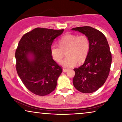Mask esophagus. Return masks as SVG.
Masks as SVG:
<instances>
[{"mask_svg": "<svg viewBox=\"0 0 122 122\" xmlns=\"http://www.w3.org/2000/svg\"><path fill=\"white\" fill-rule=\"evenodd\" d=\"M62 71H63V72H66L67 71H68V69H65V68H63V69H62Z\"/></svg>", "mask_w": 122, "mask_h": 122, "instance_id": "obj_1", "label": "esophagus"}]
</instances>
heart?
I'll return each instance as SVG.
<instances>
[{
    "label": "heart",
    "instance_id": "heart-1",
    "mask_svg": "<svg viewBox=\"0 0 122 122\" xmlns=\"http://www.w3.org/2000/svg\"><path fill=\"white\" fill-rule=\"evenodd\" d=\"M58 43L59 46L51 45L50 53L53 59L59 61L66 51L67 57L60 62V65L65 68L73 66L77 62L78 64L84 62L90 49V40L85 34L65 35L58 40Z\"/></svg>",
    "mask_w": 122,
    "mask_h": 122
}]
</instances>
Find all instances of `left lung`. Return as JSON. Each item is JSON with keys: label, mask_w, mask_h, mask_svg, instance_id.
I'll use <instances>...</instances> for the list:
<instances>
[{"label": "left lung", "mask_w": 122, "mask_h": 122, "mask_svg": "<svg viewBox=\"0 0 122 122\" xmlns=\"http://www.w3.org/2000/svg\"><path fill=\"white\" fill-rule=\"evenodd\" d=\"M87 36L90 40V49L84 63L75 68L73 84L82 93L97 91L104 84L110 73L112 55L106 37L101 31L90 26L73 28Z\"/></svg>", "instance_id": "left-lung-1"}]
</instances>
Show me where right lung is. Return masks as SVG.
<instances>
[{
	"mask_svg": "<svg viewBox=\"0 0 122 122\" xmlns=\"http://www.w3.org/2000/svg\"><path fill=\"white\" fill-rule=\"evenodd\" d=\"M63 31L37 27L19 41L15 51L16 71L25 86L35 95L45 96L56 88L62 69L53 60L50 46Z\"/></svg>",
	"mask_w": 122,
	"mask_h": 122,
	"instance_id": "1",
	"label": "right lung"
}]
</instances>
